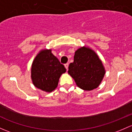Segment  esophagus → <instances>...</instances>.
Masks as SVG:
<instances>
[{
	"mask_svg": "<svg viewBox=\"0 0 132 132\" xmlns=\"http://www.w3.org/2000/svg\"><path fill=\"white\" fill-rule=\"evenodd\" d=\"M64 66H65V69H67V70H68V67H69V63H65V64L64 65Z\"/></svg>",
	"mask_w": 132,
	"mask_h": 132,
	"instance_id": "obj_1",
	"label": "esophagus"
}]
</instances>
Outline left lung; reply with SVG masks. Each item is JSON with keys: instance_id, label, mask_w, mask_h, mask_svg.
I'll list each match as a JSON object with an SVG mask.
<instances>
[{"instance_id": "1", "label": "left lung", "mask_w": 132, "mask_h": 132, "mask_svg": "<svg viewBox=\"0 0 132 132\" xmlns=\"http://www.w3.org/2000/svg\"><path fill=\"white\" fill-rule=\"evenodd\" d=\"M68 74L81 89L91 91L98 88L105 74L102 62L94 50L87 46L77 49Z\"/></svg>"}]
</instances>
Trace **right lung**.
Returning a JSON list of instances; mask_svg holds the SVG:
<instances>
[{"label":"right lung","instance_id":"1","mask_svg":"<svg viewBox=\"0 0 132 132\" xmlns=\"http://www.w3.org/2000/svg\"><path fill=\"white\" fill-rule=\"evenodd\" d=\"M65 72L64 65L51 53V49H43L32 62L31 79L36 88L51 93L57 88L60 77Z\"/></svg>","mask_w":132,"mask_h":132}]
</instances>
